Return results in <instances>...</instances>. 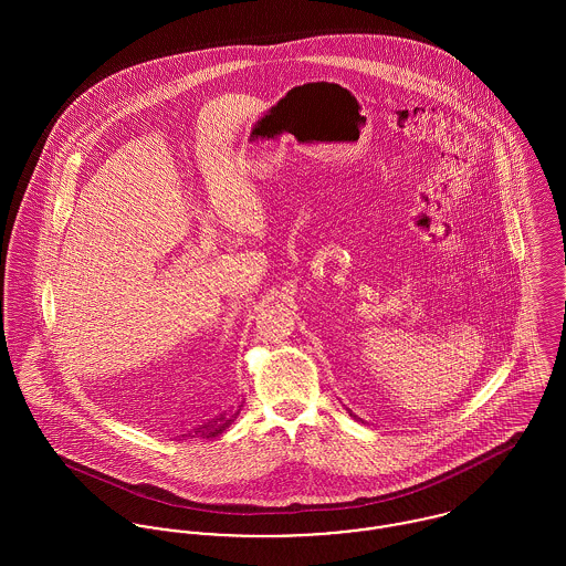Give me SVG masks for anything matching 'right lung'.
<instances>
[{
  "mask_svg": "<svg viewBox=\"0 0 566 566\" xmlns=\"http://www.w3.org/2000/svg\"><path fill=\"white\" fill-rule=\"evenodd\" d=\"M240 409H242V405H238L235 409H231L229 413H222L220 418H213L209 424H205V427H200L198 431H193V436L191 438H216V436H220L224 429H229L233 422H235V418L240 416Z\"/></svg>",
  "mask_w": 566,
  "mask_h": 566,
  "instance_id": "right-lung-1",
  "label": "right lung"
}]
</instances>
